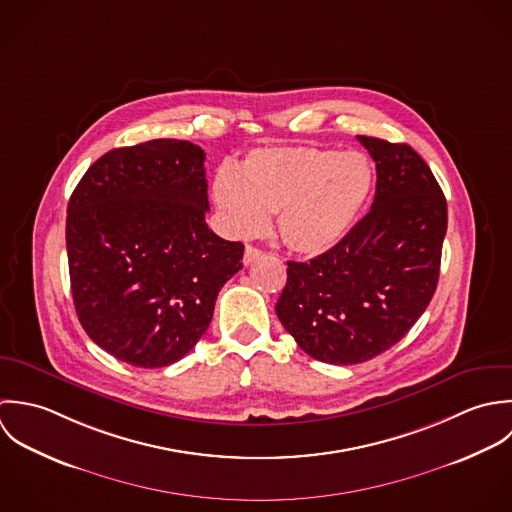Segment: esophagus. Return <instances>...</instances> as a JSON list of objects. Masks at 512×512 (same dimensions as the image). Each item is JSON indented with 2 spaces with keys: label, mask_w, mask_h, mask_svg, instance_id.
Here are the masks:
<instances>
[{
  "label": "esophagus",
  "mask_w": 512,
  "mask_h": 512,
  "mask_svg": "<svg viewBox=\"0 0 512 512\" xmlns=\"http://www.w3.org/2000/svg\"><path fill=\"white\" fill-rule=\"evenodd\" d=\"M263 257V251L261 249H257V247H253V245H247L245 247V255H243V263L245 265H251V263H255L257 259H261Z\"/></svg>",
  "instance_id": "esophagus-1"
}]
</instances>
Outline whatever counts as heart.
<instances>
[{
	"label": "heart",
	"instance_id": "obj_1",
	"mask_svg": "<svg viewBox=\"0 0 512 512\" xmlns=\"http://www.w3.org/2000/svg\"><path fill=\"white\" fill-rule=\"evenodd\" d=\"M374 190V166L364 152L312 144L251 150L239 172L221 168L213 200L237 237L267 227L277 213V233L295 253L316 257L334 249L358 223Z\"/></svg>",
	"mask_w": 512,
	"mask_h": 512
}]
</instances>
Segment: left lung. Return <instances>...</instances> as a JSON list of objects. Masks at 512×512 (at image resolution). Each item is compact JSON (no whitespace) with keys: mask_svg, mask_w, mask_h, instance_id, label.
Instances as JSON below:
<instances>
[{"mask_svg":"<svg viewBox=\"0 0 512 512\" xmlns=\"http://www.w3.org/2000/svg\"><path fill=\"white\" fill-rule=\"evenodd\" d=\"M358 140L376 162L374 204L334 249L287 261L275 307L308 356L338 366L408 334L435 293L447 231V202L423 158L408 144Z\"/></svg>","mask_w":512,"mask_h":512,"instance_id":"8db88e82","label":"left lung"}]
</instances>
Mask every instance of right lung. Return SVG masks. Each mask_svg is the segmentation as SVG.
Instances as JSON below:
<instances>
[{"mask_svg":"<svg viewBox=\"0 0 512 512\" xmlns=\"http://www.w3.org/2000/svg\"><path fill=\"white\" fill-rule=\"evenodd\" d=\"M205 152L158 138L101 156L67 207L77 316L114 358L162 368L204 336L243 243L215 235L205 213Z\"/></svg>","mask_w":512,"mask_h":512,"instance_id":"add662e5","label":"right lung"}]
</instances>
